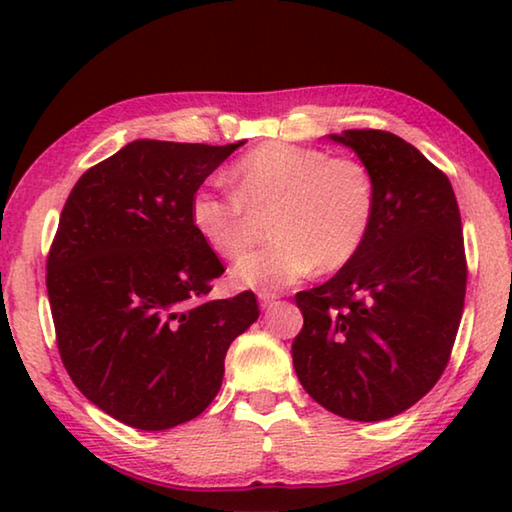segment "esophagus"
Instances as JSON below:
<instances>
[{
    "label": "esophagus",
    "instance_id": "34e87169",
    "mask_svg": "<svg viewBox=\"0 0 512 512\" xmlns=\"http://www.w3.org/2000/svg\"><path fill=\"white\" fill-rule=\"evenodd\" d=\"M277 296H273V293H259V302H262V307L268 309L275 302Z\"/></svg>",
    "mask_w": 512,
    "mask_h": 512
}]
</instances>
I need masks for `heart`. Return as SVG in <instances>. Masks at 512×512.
<instances>
[{
  "label": "heart",
  "mask_w": 512,
  "mask_h": 512,
  "mask_svg": "<svg viewBox=\"0 0 512 512\" xmlns=\"http://www.w3.org/2000/svg\"><path fill=\"white\" fill-rule=\"evenodd\" d=\"M235 194L201 187L189 219L203 244L223 259L253 246L262 216L271 214L273 244L232 268L235 289L280 291L316 271H336L359 255L375 216V185L352 158L287 142H266L230 171Z\"/></svg>",
  "instance_id": "heart-1"
}]
</instances>
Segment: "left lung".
I'll return each instance as SVG.
<instances>
[{
  "label": "left lung",
  "instance_id": "left-lung-1",
  "mask_svg": "<svg viewBox=\"0 0 512 512\" xmlns=\"http://www.w3.org/2000/svg\"><path fill=\"white\" fill-rule=\"evenodd\" d=\"M357 153L375 185L359 255L300 291L305 325L293 368L341 418L379 422L427 395L443 375L465 302V248L452 183L413 144L386 131L329 135Z\"/></svg>",
  "mask_w": 512,
  "mask_h": 512
}]
</instances>
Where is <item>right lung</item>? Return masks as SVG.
<instances>
[{
  "label": "right lung",
  "instance_id": "right-lung-1",
  "mask_svg": "<svg viewBox=\"0 0 512 512\" xmlns=\"http://www.w3.org/2000/svg\"><path fill=\"white\" fill-rule=\"evenodd\" d=\"M237 144L135 140L83 173L58 221L47 293L76 388L142 431L194 420L216 397L257 298H203L223 273L189 201Z\"/></svg>",
  "mask_w": 512,
  "mask_h": 512
}]
</instances>
